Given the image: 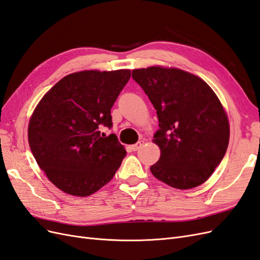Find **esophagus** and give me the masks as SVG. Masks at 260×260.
Listing matches in <instances>:
<instances>
[{
  "instance_id": "esophagus-1",
  "label": "esophagus",
  "mask_w": 260,
  "mask_h": 260,
  "mask_svg": "<svg viewBox=\"0 0 260 260\" xmlns=\"http://www.w3.org/2000/svg\"><path fill=\"white\" fill-rule=\"evenodd\" d=\"M144 141L143 140H141V141H139L138 143H136V144H133V145H131V148L133 149V151H138V149H140L141 147H142L143 145H144Z\"/></svg>"
}]
</instances>
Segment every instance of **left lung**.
Returning a JSON list of instances; mask_svg holds the SVG:
<instances>
[{
    "mask_svg": "<svg viewBox=\"0 0 260 260\" xmlns=\"http://www.w3.org/2000/svg\"><path fill=\"white\" fill-rule=\"evenodd\" d=\"M132 78L156 109L160 148L151 167L155 178L179 190L203 184L221 162L230 124L221 102L202 78L174 67L132 70Z\"/></svg>",
    "mask_w": 260,
    "mask_h": 260,
    "instance_id": "obj_1",
    "label": "left lung"
}]
</instances>
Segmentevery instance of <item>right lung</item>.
Returning a JSON list of instances; mask_svg holds the SVG:
<instances>
[{"instance_id":"right-lung-1","label":"right lung","mask_w":260,"mask_h":260,"mask_svg":"<svg viewBox=\"0 0 260 260\" xmlns=\"http://www.w3.org/2000/svg\"><path fill=\"white\" fill-rule=\"evenodd\" d=\"M131 77L130 69L82 70L65 76L46 92L28 124L37 164L60 191L85 198L113 179L125 155L111 128V109Z\"/></svg>"}]
</instances>
